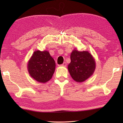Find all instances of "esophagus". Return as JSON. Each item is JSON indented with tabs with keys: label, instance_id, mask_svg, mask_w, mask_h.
<instances>
[{
	"label": "esophagus",
	"instance_id": "1",
	"mask_svg": "<svg viewBox=\"0 0 123 123\" xmlns=\"http://www.w3.org/2000/svg\"><path fill=\"white\" fill-rule=\"evenodd\" d=\"M61 66H63V67H66L67 66V63L66 62H63V64H62L61 65Z\"/></svg>",
	"mask_w": 123,
	"mask_h": 123
}]
</instances>
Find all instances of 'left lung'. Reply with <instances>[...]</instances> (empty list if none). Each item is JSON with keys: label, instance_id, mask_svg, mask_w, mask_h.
Segmentation results:
<instances>
[{"label": "left lung", "instance_id": "obj_1", "mask_svg": "<svg viewBox=\"0 0 123 123\" xmlns=\"http://www.w3.org/2000/svg\"><path fill=\"white\" fill-rule=\"evenodd\" d=\"M70 60L68 66V71L75 81L84 82L94 72L95 61L88 51H79L74 49L70 55Z\"/></svg>", "mask_w": 123, "mask_h": 123}]
</instances>
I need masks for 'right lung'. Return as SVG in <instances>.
Returning a JSON list of instances; mask_svg holds the SVG:
<instances>
[{
    "label": "right lung",
    "instance_id": "obj_1",
    "mask_svg": "<svg viewBox=\"0 0 123 123\" xmlns=\"http://www.w3.org/2000/svg\"><path fill=\"white\" fill-rule=\"evenodd\" d=\"M55 62L48 51L36 50L28 64L30 76L37 81L45 83L50 80L55 70Z\"/></svg>",
    "mask_w": 123,
    "mask_h": 123
}]
</instances>
